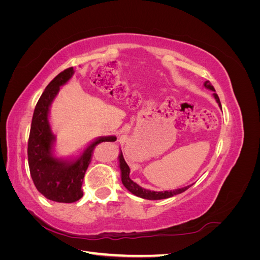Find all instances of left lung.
I'll return each instance as SVG.
<instances>
[{"mask_svg": "<svg viewBox=\"0 0 260 260\" xmlns=\"http://www.w3.org/2000/svg\"><path fill=\"white\" fill-rule=\"evenodd\" d=\"M204 85H205L207 89L215 92V88L211 85L210 81L207 80L205 83H204ZM214 96L217 101V103L219 104V106L221 107V103H220V100H219V96L217 95V93H214ZM119 162H120L119 166H120V170H121V181H122L123 185L132 194L139 196V198H142V199H145V200H153V201L164 200V199H168V198H171V196H174V195H178L180 193H182V192L186 191L188 187L192 186V184H191V185H187V186L182 187V188H178V190H175V191H165V192H154V191L145 190V188L141 187L140 185H138L136 182H133V181L130 179V177H129L130 168H129L127 162H125V160L123 158L122 152L120 153V156H119Z\"/></svg>", "mask_w": 260, "mask_h": 260, "instance_id": "1", "label": "left lung"}]
</instances>
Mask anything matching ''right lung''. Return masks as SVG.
I'll return each mask as SVG.
<instances>
[{
    "label": "right lung",
    "mask_w": 260,
    "mask_h": 260,
    "mask_svg": "<svg viewBox=\"0 0 260 260\" xmlns=\"http://www.w3.org/2000/svg\"><path fill=\"white\" fill-rule=\"evenodd\" d=\"M73 74L74 68L69 67L46 86L36 105L28 140V164L37 190L48 200L58 203H74L82 198L83 178L94 149L102 142L116 141V137L101 138L86 147L80 158L72 162L61 161L52 156L54 136L48 120L49 107L59 86L66 83Z\"/></svg>",
    "instance_id": "add662e5"
}]
</instances>
